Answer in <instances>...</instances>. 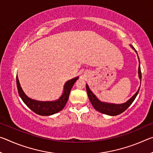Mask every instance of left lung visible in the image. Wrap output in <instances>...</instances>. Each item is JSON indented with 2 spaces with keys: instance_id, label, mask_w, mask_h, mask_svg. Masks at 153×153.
<instances>
[{
  "instance_id": "left-lung-1",
  "label": "left lung",
  "mask_w": 153,
  "mask_h": 153,
  "mask_svg": "<svg viewBox=\"0 0 153 153\" xmlns=\"http://www.w3.org/2000/svg\"><path fill=\"white\" fill-rule=\"evenodd\" d=\"M130 46L134 50H135L132 46L131 45ZM135 51L137 53L136 50ZM138 76H139L140 79L141 80L142 74H141V69H140V64H139V67H138ZM86 91L88 93V98L90 100V102H91L92 106L94 107L95 109L103 114H106V115H111V116L120 115V114H121V113H123V111H125L127 108H128L129 106L131 105V103L134 102V100H135V98L136 97V96L138 95L139 90H140V88H139L138 90L136 92V94L127 102L123 103V104H113V103H108V102H104L100 101V100L97 98V97L93 94L91 90H90L88 84L86 85Z\"/></svg>"
}]
</instances>
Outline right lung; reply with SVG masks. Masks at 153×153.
<instances>
[{
	"instance_id": "obj_1",
	"label": "right lung",
	"mask_w": 153,
	"mask_h": 153,
	"mask_svg": "<svg viewBox=\"0 0 153 153\" xmlns=\"http://www.w3.org/2000/svg\"><path fill=\"white\" fill-rule=\"evenodd\" d=\"M78 78L79 77H76L75 78L68 80L64 85L63 94L58 100H55V101H38V100L32 99L27 97L26 94L23 91L17 76L16 77V82L18 93L25 104L38 115L48 116L55 114L63 109L68 100L69 93H70L72 87Z\"/></svg>"
}]
</instances>
